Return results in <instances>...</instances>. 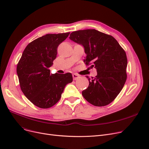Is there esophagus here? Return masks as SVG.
Segmentation results:
<instances>
[{
	"mask_svg": "<svg viewBox=\"0 0 149 149\" xmlns=\"http://www.w3.org/2000/svg\"><path fill=\"white\" fill-rule=\"evenodd\" d=\"M79 77H80V76H79L78 74H76V73L73 74V79H74V80L78 79L79 78Z\"/></svg>",
	"mask_w": 149,
	"mask_h": 149,
	"instance_id": "obj_1",
	"label": "esophagus"
}]
</instances>
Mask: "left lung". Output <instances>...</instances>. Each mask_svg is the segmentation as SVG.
<instances>
[{
	"label": "left lung",
	"mask_w": 149,
	"mask_h": 149,
	"mask_svg": "<svg viewBox=\"0 0 149 149\" xmlns=\"http://www.w3.org/2000/svg\"><path fill=\"white\" fill-rule=\"evenodd\" d=\"M70 39L84 47L86 65H92L97 75L88 78L87 88L82 92L88 103L104 106L115 100L126 82V52L110 35L95 29L80 30L70 35Z\"/></svg>",
	"instance_id": "left-lung-1"
}]
</instances>
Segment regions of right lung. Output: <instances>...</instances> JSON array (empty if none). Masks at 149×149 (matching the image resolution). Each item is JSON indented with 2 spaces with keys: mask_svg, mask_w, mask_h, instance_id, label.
Returning a JSON list of instances; mask_svg holds the SVG:
<instances>
[{
  "mask_svg": "<svg viewBox=\"0 0 149 149\" xmlns=\"http://www.w3.org/2000/svg\"><path fill=\"white\" fill-rule=\"evenodd\" d=\"M69 34H46L34 40L26 46L17 63L21 91L38 108L47 109L56 104L65 86L73 81L70 73L51 74L49 69L57 57L58 45Z\"/></svg>",
  "mask_w": 149,
  "mask_h": 149,
  "instance_id": "1",
  "label": "right lung"
}]
</instances>
